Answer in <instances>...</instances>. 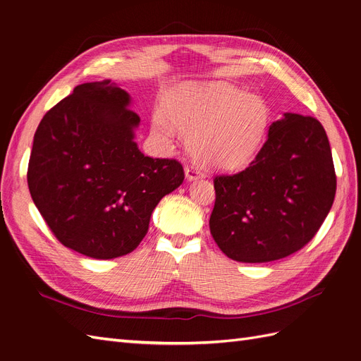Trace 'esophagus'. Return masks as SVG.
<instances>
[{"mask_svg":"<svg viewBox=\"0 0 361 361\" xmlns=\"http://www.w3.org/2000/svg\"><path fill=\"white\" fill-rule=\"evenodd\" d=\"M185 178H187V180H197L200 178H203V173L195 167V166H185Z\"/></svg>","mask_w":361,"mask_h":361,"instance_id":"1","label":"esophagus"}]
</instances>
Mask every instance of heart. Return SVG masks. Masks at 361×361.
I'll return each instance as SVG.
<instances>
[{
  "label": "heart",
  "instance_id": "heart-1",
  "mask_svg": "<svg viewBox=\"0 0 361 361\" xmlns=\"http://www.w3.org/2000/svg\"><path fill=\"white\" fill-rule=\"evenodd\" d=\"M271 110L262 96L215 81L187 85L173 94L167 114H152V129L166 141L176 126L187 135L195 158L218 170H238L253 159L264 143Z\"/></svg>",
  "mask_w": 361,
  "mask_h": 361
}]
</instances>
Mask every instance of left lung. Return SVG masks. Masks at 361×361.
Returning <instances> with one entry per match:
<instances>
[{"mask_svg":"<svg viewBox=\"0 0 361 361\" xmlns=\"http://www.w3.org/2000/svg\"><path fill=\"white\" fill-rule=\"evenodd\" d=\"M211 235L236 262L262 264L307 244L329 215L336 173L325 129L313 117L285 113L272 122L256 159L214 179Z\"/></svg>","mask_w":361,"mask_h":361,"instance_id":"1","label":"left lung"}]
</instances>
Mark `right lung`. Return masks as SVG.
Returning a JSON list of instances; mask_svg holds the SVG:
<instances>
[{"instance_id":"obj_1","label":"right lung","mask_w":361,"mask_h":361,"mask_svg":"<svg viewBox=\"0 0 361 361\" xmlns=\"http://www.w3.org/2000/svg\"><path fill=\"white\" fill-rule=\"evenodd\" d=\"M120 85H76L42 118L28 162L31 199L59 241L93 259L135 250L164 195L180 187L174 159L145 157L140 117Z\"/></svg>"}]
</instances>
